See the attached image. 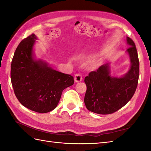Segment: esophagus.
Wrapping results in <instances>:
<instances>
[{
	"label": "esophagus",
	"instance_id": "1",
	"mask_svg": "<svg viewBox=\"0 0 151 151\" xmlns=\"http://www.w3.org/2000/svg\"><path fill=\"white\" fill-rule=\"evenodd\" d=\"M82 81V76L81 74H76L75 76V82H79Z\"/></svg>",
	"mask_w": 151,
	"mask_h": 151
}]
</instances>
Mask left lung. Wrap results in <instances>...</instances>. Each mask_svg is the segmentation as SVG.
<instances>
[{
	"label": "left lung",
	"instance_id": "obj_1",
	"mask_svg": "<svg viewBox=\"0 0 151 151\" xmlns=\"http://www.w3.org/2000/svg\"><path fill=\"white\" fill-rule=\"evenodd\" d=\"M130 47L127 52L130 56V69L122 77H113L108 63L86 76L87 90L84 103L88 110L102 115L111 114L129 102L135 93L139 79V63L136 45L127 37Z\"/></svg>",
	"mask_w": 151,
	"mask_h": 151
}]
</instances>
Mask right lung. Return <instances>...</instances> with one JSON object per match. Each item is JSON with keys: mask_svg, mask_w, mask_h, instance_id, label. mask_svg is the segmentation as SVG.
<instances>
[{"mask_svg": "<svg viewBox=\"0 0 151 151\" xmlns=\"http://www.w3.org/2000/svg\"><path fill=\"white\" fill-rule=\"evenodd\" d=\"M36 40V36L32 34L19 44L11 64V81L22 105L44 114L56 108L63 89L74 84V78L34 58Z\"/></svg>", "mask_w": 151, "mask_h": 151, "instance_id": "right-lung-1", "label": "right lung"}]
</instances>
